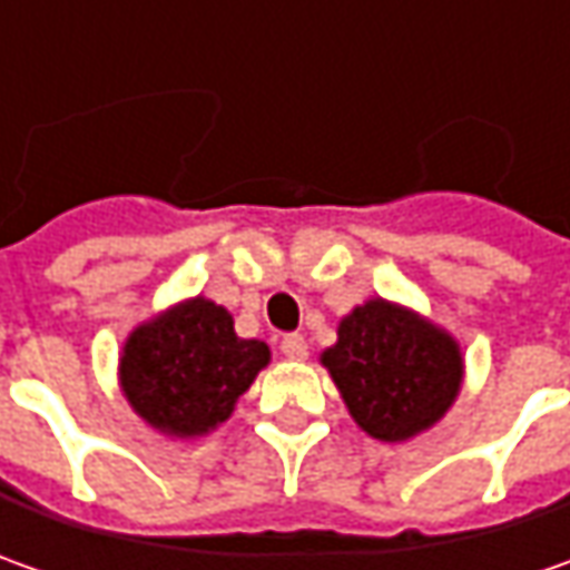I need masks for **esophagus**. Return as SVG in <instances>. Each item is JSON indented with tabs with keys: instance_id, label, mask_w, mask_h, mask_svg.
Here are the masks:
<instances>
[{
	"instance_id": "esophagus-1",
	"label": "esophagus",
	"mask_w": 570,
	"mask_h": 570,
	"mask_svg": "<svg viewBox=\"0 0 570 570\" xmlns=\"http://www.w3.org/2000/svg\"><path fill=\"white\" fill-rule=\"evenodd\" d=\"M282 355L285 358H292V362H304L307 358V340L301 336V333H288V336H282Z\"/></svg>"
}]
</instances>
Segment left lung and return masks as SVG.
Segmentation results:
<instances>
[{
    "mask_svg": "<svg viewBox=\"0 0 570 570\" xmlns=\"http://www.w3.org/2000/svg\"><path fill=\"white\" fill-rule=\"evenodd\" d=\"M320 362L358 428L390 444L441 422L463 383V355L448 330L383 297L342 317L340 340Z\"/></svg>",
    "mask_w": 570,
    "mask_h": 570,
    "instance_id": "obj_1",
    "label": "left lung"
}]
</instances>
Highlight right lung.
Listing matches in <instances>:
<instances>
[{
	"mask_svg": "<svg viewBox=\"0 0 570 570\" xmlns=\"http://www.w3.org/2000/svg\"><path fill=\"white\" fill-rule=\"evenodd\" d=\"M269 364V345L240 340L225 307L189 297L129 333L120 355L122 396L170 438H203L228 422Z\"/></svg>",
	"mask_w": 570,
	"mask_h": 570,
	"instance_id": "1",
	"label": "right lung"
}]
</instances>
